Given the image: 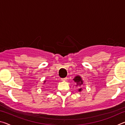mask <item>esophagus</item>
<instances>
[{
    "mask_svg": "<svg viewBox=\"0 0 125 125\" xmlns=\"http://www.w3.org/2000/svg\"><path fill=\"white\" fill-rule=\"evenodd\" d=\"M61 80H62V81H67V78H62V79H61Z\"/></svg>",
    "mask_w": 125,
    "mask_h": 125,
    "instance_id": "esophagus-1",
    "label": "esophagus"
}]
</instances>
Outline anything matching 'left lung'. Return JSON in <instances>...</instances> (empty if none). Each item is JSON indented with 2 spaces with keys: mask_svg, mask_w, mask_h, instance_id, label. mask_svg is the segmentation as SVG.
<instances>
[{
  "mask_svg": "<svg viewBox=\"0 0 125 125\" xmlns=\"http://www.w3.org/2000/svg\"><path fill=\"white\" fill-rule=\"evenodd\" d=\"M73 80L74 81L75 83H76V86H80L83 83V80H82V77L79 75H76L73 79ZM78 92H82V88H79V89L78 90Z\"/></svg>",
  "mask_w": 125,
  "mask_h": 125,
  "instance_id": "1",
  "label": "left lung"
}]
</instances>
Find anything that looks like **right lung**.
Instances as JSON below:
<instances>
[{
  "label": "right lung",
  "mask_w": 125,
  "mask_h": 125,
  "mask_svg": "<svg viewBox=\"0 0 125 125\" xmlns=\"http://www.w3.org/2000/svg\"><path fill=\"white\" fill-rule=\"evenodd\" d=\"M46 80H44V83H46Z\"/></svg>",
  "instance_id": "add662e5"
}]
</instances>
